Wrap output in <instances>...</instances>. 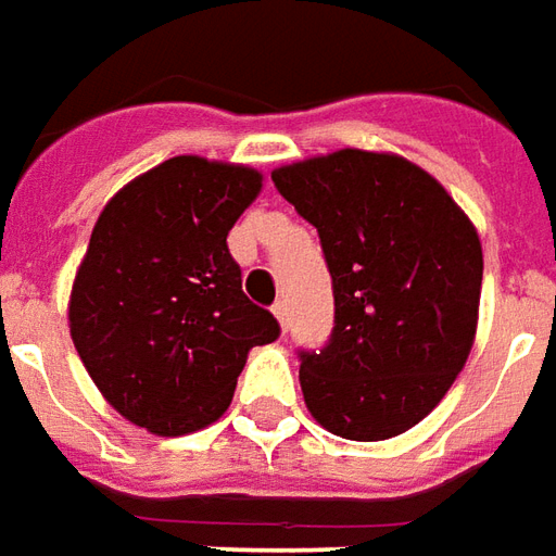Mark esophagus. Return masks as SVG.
Returning <instances> with one entry per match:
<instances>
[{
  "label": "esophagus",
  "mask_w": 556,
  "mask_h": 556,
  "mask_svg": "<svg viewBox=\"0 0 556 556\" xmlns=\"http://www.w3.org/2000/svg\"><path fill=\"white\" fill-rule=\"evenodd\" d=\"M271 311H275V317H278V323H281V329H285V332H287V326H290L287 302H275V305H271Z\"/></svg>",
  "instance_id": "obj_1"
}]
</instances>
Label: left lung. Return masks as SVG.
Returning a JSON list of instances; mask_svg holds the SVG:
<instances>
[{
  "instance_id": "obj_1",
  "label": "left lung",
  "mask_w": 556,
  "mask_h": 556,
  "mask_svg": "<svg viewBox=\"0 0 556 556\" xmlns=\"http://www.w3.org/2000/svg\"><path fill=\"white\" fill-rule=\"evenodd\" d=\"M317 227L334 326L299 350L311 416L344 440H389L422 422L476 338L482 245L446 188L407 159L341 149L271 173Z\"/></svg>"
}]
</instances>
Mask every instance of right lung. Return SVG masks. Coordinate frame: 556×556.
<instances>
[{
  "label": "right lung",
  "instance_id": "1",
  "mask_svg": "<svg viewBox=\"0 0 556 556\" xmlns=\"http://www.w3.org/2000/svg\"><path fill=\"white\" fill-rule=\"evenodd\" d=\"M242 164L179 155L98 215L68 302L71 341L101 395L161 437L212 425L248 350L281 326L242 293L227 233L260 194Z\"/></svg>",
  "mask_w": 556,
  "mask_h": 556
}]
</instances>
